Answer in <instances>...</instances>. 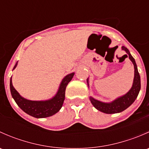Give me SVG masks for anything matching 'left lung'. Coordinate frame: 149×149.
I'll list each match as a JSON object with an SVG mask.
<instances>
[{
  "instance_id": "8db88e82",
  "label": "left lung",
  "mask_w": 149,
  "mask_h": 149,
  "mask_svg": "<svg viewBox=\"0 0 149 149\" xmlns=\"http://www.w3.org/2000/svg\"><path fill=\"white\" fill-rule=\"evenodd\" d=\"M122 49L125 51L126 53L127 54L129 57V59L131 61L134 65V79H133V83L132 85L131 88L124 95L121 97H118L113 100L111 102H103L97 100L96 99L93 98L92 97H90V101L93 106L98 109L100 112H104L106 114H115L119 113V112H123L125 109H127V107L130 106L135 102L136 99L137 98L138 95L139 94L140 89H141V77L139 71H138L137 65L136 63L135 59L133 58V56L130 54V51L128 50L127 47L123 46ZM127 57V55H125ZM87 85L88 86H89L88 84V78L86 80Z\"/></svg>"
}]
</instances>
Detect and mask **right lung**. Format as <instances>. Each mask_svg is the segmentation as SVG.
I'll use <instances>...</instances> for the list:
<instances>
[{"mask_svg": "<svg viewBox=\"0 0 149 149\" xmlns=\"http://www.w3.org/2000/svg\"><path fill=\"white\" fill-rule=\"evenodd\" d=\"M18 62L13 67L16 68ZM75 73L68 74L63 79L59 86L58 91L53 97L47 100L42 101H32L24 98L14 88L12 84V79L10 80V90L11 96L18 106L24 112L36 118H45L56 114L61 109L65 100V88L68 84L71 81Z\"/></svg>", "mask_w": 149, "mask_h": 149, "instance_id": "add662e5", "label": "right lung"}]
</instances>
